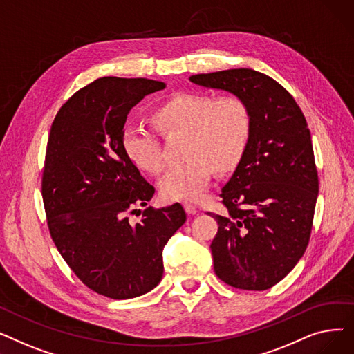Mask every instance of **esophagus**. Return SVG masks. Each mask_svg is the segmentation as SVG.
Listing matches in <instances>:
<instances>
[{
    "label": "esophagus",
    "instance_id": "34e87169",
    "mask_svg": "<svg viewBox=\"0 0 354 354\" xmlns=\"http://www.w3.org/2000/svg\"><path fill=\"white\" fill-rule=\"evenodd\" d=\"M183 208H185V211H187V214H191V215H195L198 212V209H196L194 203L188 202V201L183 202Z\"/></svg>",
    "mask_w": 354,
    "mask_h": 354
}]
</instances>
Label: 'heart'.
Returning a JSON list of instances; mask_svg holds the SVG:
<instances>
[{
	"mask_svg": "<svg viewBox=\"0 0 354 354\" xmlns=\"http://www.w3.org/2000/svg\"><path fill=\"white\" fill-rule=\"evenodd\" d=\"M156 127L163 135L187 133L183 163L169 167L159 180L166 199L195 201L208 191L214 167L225 172L239 160L251 132V113L236 95L180 93L155 110ZM122 143L126 155L140 169L159 174L163 169L160 139L155 129L129 123Z\"/></svg>",
	"mask_w": 354,
	"mask_h": 354,
	"instance_id": "heart-1",
	"label": "heart"
}]
</instances>
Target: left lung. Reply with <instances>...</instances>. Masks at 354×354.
I'll use <instances>...</instances> for the list:
<instances>
[{
	"label": "left lung",
	"mask_w": 354,
	"mask_h": 354,
	"mask_svg": "<svg viewBox=\"0 0 354 354\" xmlns=\"http://www.w3.org/2000/svg\"><path fill=\"white\" fill-rule=\"evenodd\" d=\"M189 80L232 93L250 109L247 146L219 195L228 214H212L218 232L211 251L219 280L268 290L295 267L310 241L319 176L306 118L280 83L251 68Z\"/></svg>",
	"instance_id": "8db88e82"
}]
</instances>
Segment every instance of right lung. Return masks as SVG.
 I'll use <instances>...</instances> for the list:
<instances>
[{"label":"right lung","instance_id":"right-lung-1","mask_svg":"<svg viewBox=\"0 0 354 354\" xmlns=\"http://www.w3.org/2000/svg\"><path fill=\"white\" fill-rule=\"evenodd\" d=\"M165 87L149 79H97L60 107L50 130L41 194L51 238L83 284L113 300L159 284L163 248L187 221L180 203L129 218L155 188L124 152V123L133 106Z\"/></svg>","mask_w":354,"mask_h":354}]
</instances>
